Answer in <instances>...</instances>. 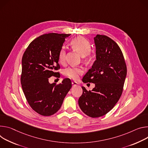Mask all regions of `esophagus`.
Here are the masks:
<instances>
[{"label":"esophagus","mask_w":148,"mask_h":148,"mask_svg":"<svg viewBox=\"0 0 148 148\" xmlns=\"http://www.w3.org/2000/svg\"><path fill=\"white\" fill-rule=\"evenodd\" d=\"M72 84L73 86H77L78 85V84L76 82H72Z\"/></svg>","instance_id":"obj_1"}]
</instances>
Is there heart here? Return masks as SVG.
<instances>
[{"instance_id": "1", "label": "heart", "mask_w": 148, "mask_h": 148, "mask_svg": "<svg viewBox=\"0 0 148 148\" xmlns=\"http://www.w3.org/2000/svg\"><path fill=\"white\" fill-rule=\"evenodd\" d=\"M71 45L83 56H87L91 51V45L90 42L82 36H77L71 41ZM66 59V49L63 47L59 53V61L63 63ZM84 72V69L80 68H69L64 71V75L73 80H77L79 76Z\"/></svg>"}]
</instances>
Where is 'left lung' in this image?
Segmentation results:
<instances>
[{
	"label": "left lung",
	"mask_w": 148,
	"mask_h": 148,
	"mask_svg": "<svg viewBox=\"0 0 148 148\" xmlns=\"http://www.w3.org/2000/svg\"><path fill=\"white\" fill-rule=\"evenodd\" d=\"M96 59L92 68L82 79L95 87L88 91L85 87L78 103L80 109L91 118L102 116L119 101L123 92L127 68L118 45L105 35L94 38Z\"/></svg>",
	"instance_id": "obj_1"
}]
</instances>
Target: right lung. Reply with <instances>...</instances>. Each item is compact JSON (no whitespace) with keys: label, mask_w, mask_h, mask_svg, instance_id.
<instances>
[{"label":"right lung","mask_w":148,"mask_h":148,"mask_svg":"<svg viewBox=\"0 0 148 148\" xmlns=\"http://www.w3.org/2000/svg\"><path fill=\"white\" fill-rule=\"evenodd\" d=\"M71 34H44L33 40L22 59L21 85L26 99L32 108L42 116H51L60 108L64 98L72 88L71 79L61 84H49L60 69L59 53L65 39Z\"/></svg>","instance_id":"add662e5"}]
</instances>
